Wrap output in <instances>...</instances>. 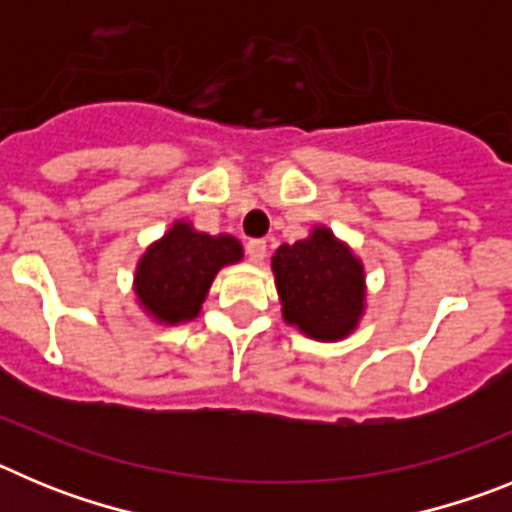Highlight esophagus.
Masks as SVG:
<instances>
[{"label":"esophagus","instance_id":"1","mask_svg":"<svg viewBox=\"0 0 512 512\" xmlns=\"http://www.w3.org/2000/svg\"><path fill=\"white\" fill-rule=\"evenodd\" d=\"M246 253L253 264H261V261L266 259V241H261V238H253V241L246 243Z\"/></svg>","mask_w":512,"mask_h":512}]
</instances>
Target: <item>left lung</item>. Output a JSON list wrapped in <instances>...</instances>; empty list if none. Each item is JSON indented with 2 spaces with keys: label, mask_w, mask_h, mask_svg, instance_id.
I'll return each mask as SVG.
<instances>
[{
  "label": "left lung",
  "mask_w": 512,
  "mask_h": 512,
  "mask_svg": "<svg viewBox=\"0 0 512 512\" xmlns=\"http://www.w3.org/2000/svg\"><path fill=\"white\" fill-rule=\"evenodd\" d=\"M282 315L315 341H341L364 312V266L328 228L279 246L271 259Z\"/></svg>",
  "instance_id": "obj_1"
}]
</instances>
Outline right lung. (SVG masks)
<instances>
[{
  "label": "right lung",
  "mask_w": 512,
  "mask_h": 512,
  "mask_svg": "<svg viewBox=\"0 0 512 512\" xmlns=\"http://www.w3.org/2000/svg\"><path fill=\"white\" fill-rule=\"evenodd\" d=\"M241 259L243 246L233 235H207L179 220L140 256L135 295L158 323H187L200 315L217 271Z\"/></svg>",
  "instance_id": "right-lung-1"
}]
</instances>
